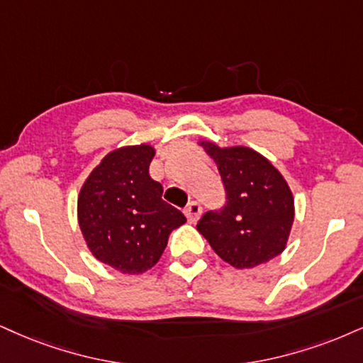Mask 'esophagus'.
Segmentation results:
<instances>
[{
  "label": "esophagus",
  "instance_id": "esophagus-1",
  "mask_svg": "<svg viewBox=\"0 0 363 363\" xmlns=\"http://www.w3.org/2000/svg\"><path fill=\"white\" fill-rule=\"evenodd\" d=\"M185 216L189 218V222L195 223L200 218V216H202V205L199 202H190L185 208Z\"/></svg>",
  "mask_w": 363,
  "mask_h": 363
}]
</instances>
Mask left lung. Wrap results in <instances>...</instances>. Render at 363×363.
Returning a JSON list of instances; mask_svg holds the SVG:
<instances>
[{"mask_svg":"<svg viewBox=\"0 0 363 363\" xmlns=\"http://www.w3.org/2000/svg\"><path fill=\"white\" fill-rule=\"evenodd\" d=\"M196 145L216 161L227 191L225 207L196 223L200 234L235 269L279 256L294 220L293 194L279 169L249 146H218L208 140Z\"/></svg>","mask_w":363,"mask_h":363,"instance_id":"8db88e82","label":"left lung"}]
</instances>
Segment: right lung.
<instances>
[{
    "label": "right lung",
    "mask_w": 363,
    "mask_h": 363,
    "mask_svg": "<svg viewBox=\"0 0 363 363\" xmlns=\"http://www.w3.org/2000/svg\"><path fill=\"white\" fill-rule=\"evenodd\" d=\"M155 146H121L89 173L79 191L77 218L87 249L123 274H143L160 261L169 232L186 218L161 199L150 177Z\"/></svg>",
    "instance_id": "add662e5"
}]
</instances>
